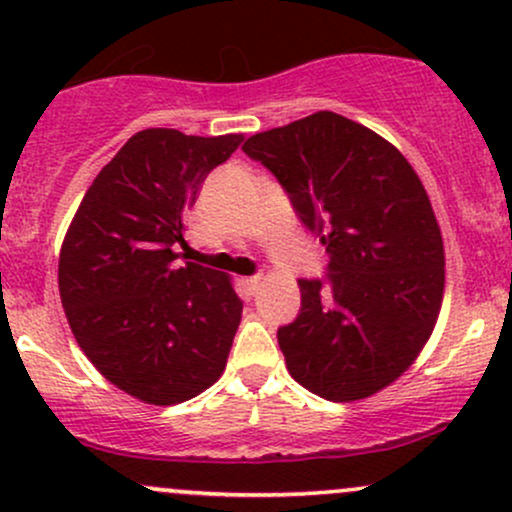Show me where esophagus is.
<instances>
[{"mask_svg": "<svg viewBox=\"0 0 512 512\" xmlns=\"http://www.w3.org/2000/svg\"><path fill=\"white\" fill-rule=\"evenodd\" d=\"M243 286H245V291L250 293V296H255V293L260 291V286H262V276H245Z\"/></svg>", "mask_w": 512, "mask_h": 512, "instance_id": "1", "label": "esophagus"}]
</instances>
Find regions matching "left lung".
Returning <instances> with one entry per match:
<instances>
[{
  "label": "left lung",
  "instance_id": "obj_1",
  "mask_svg": "<svg viewBox=\"0 0 512 512\" xmlns=\"http://www.w3.org/2000/svg\"><path fill=\"white\" fill-rule=\"evenodd\" d=\"M243 151L269 168L330 257L327 286L298 279L301 313L279 327L291 378L330 402L395 383L436 327L445 289L440 226L397 146L320 110Z\"/></svg>",
  "mask_w": 512,
  "mask_h": 512
}]
</instances>
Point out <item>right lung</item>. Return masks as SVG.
<instances>
[{"instance_id":"1","label":"right lung","mask_w":512,"mask_h":512,"mask_svg":"<svg viewBox=\"0 0 512 512\" xmlns=\"http://www.w3.org/2000/svg\"><path fill=\"white\" fill-rule=\"evenodd\" d=\"M243 134L142 129L96 175L64 236L60 296L76 344L139 402L197 397L226 368L243 315L231 276L185 262L182 219Z\"/></svg>"}]
</instances>
